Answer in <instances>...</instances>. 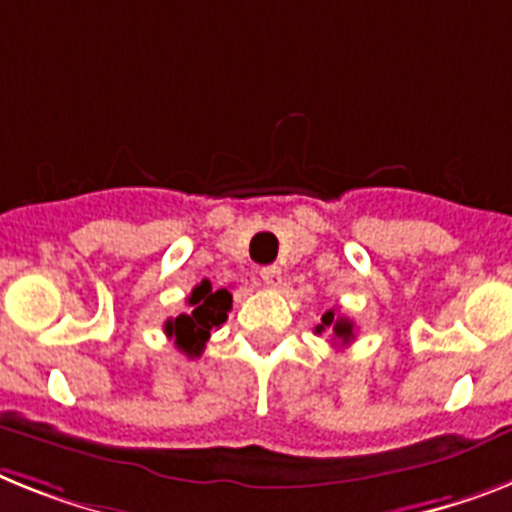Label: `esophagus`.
I'll return each instance as SVG.
<instances>
[{"label":"esophagus","instance_id":"34e87169","mask_svg":"<svg viewBox=\"0 0 512 512\" xmlns=\"http://www.w3.org/2000/svg\"><path fill=\"white\" fill-rule=\"evenodd\" d=\"M260 278H263L268 286L276 289V286H281V268H278V265H268V268L260 270Z\"/></svg>","mask_w":512,"mask_h":512}]
</instances>
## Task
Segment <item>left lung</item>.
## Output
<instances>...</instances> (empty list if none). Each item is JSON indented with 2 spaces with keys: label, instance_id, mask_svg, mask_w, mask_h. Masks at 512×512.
I'll return each mask as SVG.
<instances>
[{
  "label": "left lung",
  "instance_id": "8db88e82",
  "mask_svg": "<svg viewBox=\"0 0 512 512\" xmlns=\"http://www.w3.org/2000/svg\"><path fill=\"white\" fill-rule=\"evenodd\" d=\"M317 336H322V333H330V336L336 338V341L341 343H349L354 341V322L349 320V317L338 315L336 309H328L325 315H322L320 325L315 328Z\"/></svg>",
  "mask_w": 512,
  "mask_h": 512
}]
</instances>
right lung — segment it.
I'll return each instance as SVG.
<instances>
[{
    "label": "right lung",
    "mask_w": 512,
    "mask_h": 512,
    "mask_svg": "<svg viewBox=\"0 0 512 512\" xmlns=\"http://www.w3.org/2000/svg\"><path fill=\"white\" fill-rule=\"evenodd\" d=\"M187 304L190 309L179 317L166 320L163 330H166V336L174 338L176 349L195 359L203 354L210 333L221 328L229 317L231 294L226 289H213L210 281H203L187 296Z\"/></svg>",
    "instance_id": "1"
}]
</instances>
